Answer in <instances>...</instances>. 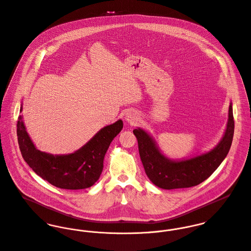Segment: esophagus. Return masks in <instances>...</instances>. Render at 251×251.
Wrapping results in <instances>:
<instances>
[{
  "label": "esophagus",
  "mask_w": 251,
  "mask_h": 251,
  "mask_svg": "<svg viewBox=\"0 0 251 251\" xmlns=\"http://www.w3.org/2000/svg\"><path fill=\"white\" fill-rule=\"evenodd\" d=\"M138 120V116L137 114L134 112V111H127L126 114H125V121L126 123H129V124H135Z\"/></svg>",
  "instance_id": "esophagus-1"
}]
</instances>
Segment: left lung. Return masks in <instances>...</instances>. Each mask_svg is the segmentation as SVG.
Returning a JSON list of instances; mask_svg holds the SVG:
<instances>
[{
	"mask_svg": "<svg viewBox=\"0 0 251 251\" xmlns=\"http://www.w3.org/2000/svg\"><path fill=\"white\" fill-rule=\"evenodd\" d=\"M232 102L229 105L228 121L220 141L208 151L182 159L166 156L153 137L142 127L133 130L146 175L156 186L176 189L195 186L208 179L229 152L234 136Z\"/></svg>",
	"mask_w": 251,
	"mask_h": 251,
	"instance_id": "8db88e82",
	"label": "left lung"
}]
</instances>
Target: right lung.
Instances as JSON below:
<instances>
[{
	"mask_svg": "<svg viewBox=\"0 0 251 251\" xmlns=\"http://www.w3.org/2000/svg\"><path fill=\"white\" fill-rule=\"evenodd\" d=\"M22 104L20 113L22 112ZM123 129L118 120L99 130L87 143L68 154H52L36 149L27 132L23 116L18 117L17 137L21 154L33 171L63 189H84L94 185L103 170V160L113 139Z\"/></svg>",
	"mask_w": 251,
	"mask_h": 251,
	"instance_id": "1",
	"label": "right lung"
}]
</instances>
